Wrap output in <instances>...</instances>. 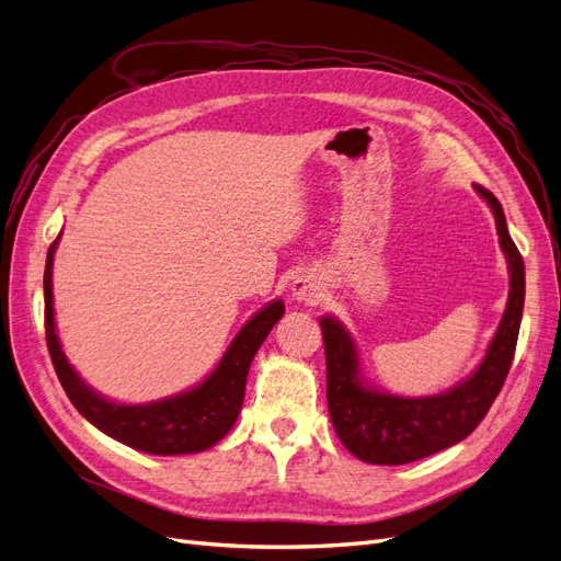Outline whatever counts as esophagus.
Returning a JSON list of instances; mask_svg holds the SVG:
<instances>
[{
  "label": "esophagus",
  "instance_id": "obj_1",
  "mask_svg": "<svg viewBox=\"0 0 561 561\" xmlns=\"http://www.w3.org/2000/svg\"><path fill=\"white\" fill-rule=\"evenodd\" d=\"M293 297L297 301H307V304H316L320 297V280L313 274H299L293 280Z\"/></svg>",
  "mask_w": 561,
  "mask_h": 561
}]
</instances>
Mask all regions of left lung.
Wrapping results in <instances>:
<instances>
[{"label":"left lung","instance_id":"obj_1","mask_svg":"<svg viewBox=\"0 0 561 561\" xmlns=\"http://www.w3.org/2000/svg\"><path fill=\"white\" fill-rule=\"evenodd\" d=\"M474 192L489 203L496 217L499 243L511 274V293L499 330L468 379L445 393L426 398L386 393L363 379L358 346L351 332L332 316L320 318L332 426L342 445L365 463L402 466L461 443L486 416L513 365L524 309V262L507 233L499 198L480 184H474Z\"/></svg>","mask_w":561,"mask_h":561}]
</instances>
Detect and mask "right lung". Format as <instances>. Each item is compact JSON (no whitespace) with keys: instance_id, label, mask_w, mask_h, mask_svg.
<instances>
[{"instance_id":"add662e5","label":"right lung","mask_w":561,"mask_h":561,"mask_svg":"<svg viewBox=\"0 0 561 561\" xmlns=\"http://www.w3.org/2000/svg\"><path fill=\"white\" fill-rule=\"evenodd\" d=\"M58 241L60 236L50 243L44 268L46 344L56 375L79 414L91 421L98 431L118 439L122 445L147 454H196L217 445L233 428L236 419H239L250 363L254 353L264 344L271 328L283 318V301H268L264 309L254 313L241 328V332L233 336L222 360L198 386L154 402L122 404L95 393L77 375L75 367L67 363L60 348L54 316V283H50V274H54L50 268H54Z\"/></svg>"}]
</instances>
